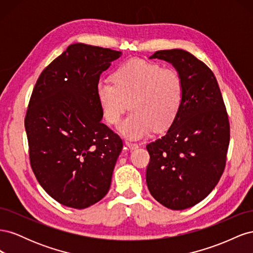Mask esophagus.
I'll return each mask as SVG.
<instances>
[{"label":"esophagus","instance_id":"1","mask_svg":"<svg viewBox=\"0 0 253 253\" xmlns=\"http://www.w3.org/2000/svg\"><path fill=\"white\" fill-rule=\"evenodd\" d=\"M126 144L127 145V148L131 149V150H136L137 148H138V144L131 142V141H126Z\"/></svg>","mask_w":253,"mask_h":253}]
</instances>
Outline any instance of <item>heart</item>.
Wrapping results in <instances>:
<instances>
[{
	"label": "heart",
	"mask_w": 253,
	"mask_h": 253,
	"mask_svg": "<svg viewBox=\"0 0 253 253\" xmlns=\"http://www.w3.org/2000/svg\"><path fill=\"white\" fill-rule=\"evenodd\" d=\"M112 80L97 83L99 105L106 122L116 125L129 103L132 112L118 126L127 138H142L153 127L165 128L177 117L185 87L181 75L174 68L131 59L114 71Z\"/></svg>",
	"instance_id": "heart-1"
}]
</instances>
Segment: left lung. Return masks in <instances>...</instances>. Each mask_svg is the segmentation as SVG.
<instances>
[{"label": "left lung", "instance_id": "left-lung-1", "mask_svg": "<svg viewBox=\"0 0 253 253\" xmlns=\"http://www.w3.org/2000/svg\"><path fill=\"white\" fill-rule=\"evenodd\" d=\"M150 59L171 63L185 94L166 134L147 144V185L158 203L183 210L208 196L223 175L230 125L217 80L203 61L182 49L158 50Z\"/></svg>", "mask_w": 253, "mask_h": 253}]
</instances>
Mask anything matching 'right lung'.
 I'll return each instance as SVG.
<instances>
[{
    "mask_svg": "<svg viewBox=\"0 0 253 253\" xmlns=\"http://www.w3.org/2000/svg\"><path fill=\"white\" fill-rule=\"evenodd\" d=\"M121 51L72 44L38 78L25 116L30 166L41 187L66 207L84 209L109 192L120 137L101 122L102 72Z\"/></svg>",
    "mask_w": 253,
    "mask_h": 253,
    "instance_id": "add662e5",
    "label": "right lung"
}]
</instances>
